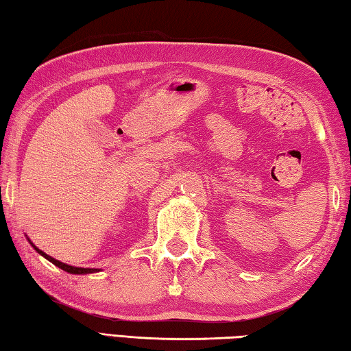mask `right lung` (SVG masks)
<instances>
[{
	"mask_svg": "<svg viewBox=\"0 0 351 351\" xmlns=\"http://www.w3.org/2000/svg\"><path fill=\"white\" fill-rule=\"evenodd\" d=\"M27 240H29V239H27ZM29 243H31L32 247H34L35 251H37L40 255H41V257H45L46 260H49L52 265H56L57 268H60V269H63V271L69 272V274H93V272H99V271H100V269H96V268H79V266H71V265H66V263H63V261H60V260H56L54 257H51V255H47L46 252L41 251V249H38L37 246H35L31 240H29Z\"/></svg>",
	"mask_w": 351,
	"mask_h": 351,
	"instance_id": "right-lung-1",
	"label": "right lung"
}]
</instances>
